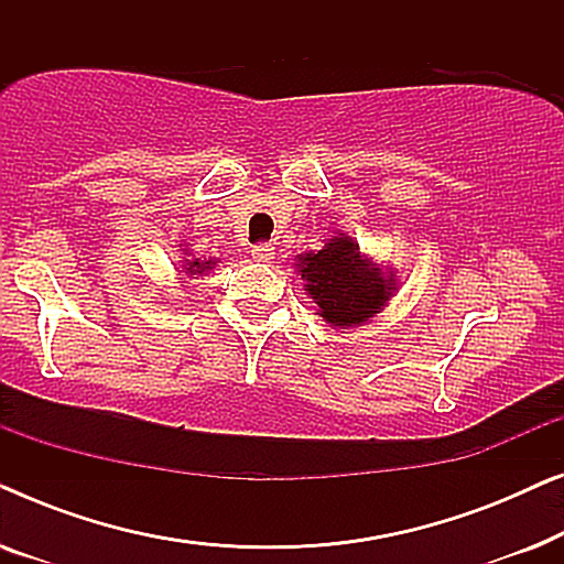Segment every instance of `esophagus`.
Returning a JSON list of instances; mask_svg holds the SVG:
<instances>
[{
    "instance_id": "obj_1",
    "label": "esophagus",
    "mask_w": 564,
    "mask_h": 564,
    "mask_svg": "<svg viewBox=\"0 0 564 564\" xmlns=\"http://www.w3.org/2000/svg\"><path fill=\"white\" fill-rule=\"evenodd\" d=\"M251 257H253V261H259V264H269V261L274 259V246H272V243H259V246H253Z\"/></svg>"
}]
</instances>
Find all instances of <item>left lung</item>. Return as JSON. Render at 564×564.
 <instances>
[{"label": "left lung", "mask_w": 564, "mask_h": 564, "mask_svg": "<svg viewBox=\"0 0 564 564\" xmlns=\"http://www.w3.org/2000/svg\"><path fill=\"white\" fill-rule=\"evenodd\" d=\"M295 267L321 318L338 328L375 318L398 290L395 272L377 267L344 234L330 238L321 251L300 253Z\"/></svg>", "instance_id": "obj_1"}]
</instances>
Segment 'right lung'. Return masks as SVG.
<instances>
[{
  "label": "right lung",
  "mask_w": 564,
  "mask_h": 564,
  "mask_svg": "<svg viewBox=\"0 0 564 564\" xmlns=\"http://www.w3.org/2000/svg\"><path fill=\"white\" fill-rule=\"evenodd\" d=\"M215 267V261L210 259V261H203V259H184V264H182V269L184 272H187V276H203L207 269H213Z\"/></svg>",
  "instance_id": "obj_1"
}]
</instances>
